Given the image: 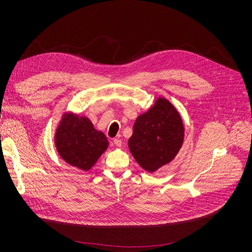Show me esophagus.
Listing matches in <instances>:
<instances>
[{"instance_id": "1", "label": "esophagus", "mask_w": 252, "mask_h": 252, "mask_svg": "<svg viewBox=\"0 0 252 252\" xmlns=\"http://www.w3.org/2000/svg\"><path fill=\"white\" fill-rule=\"evenodd\" d=\"M114 145L116 147H122V145H123V142H122V140H119V139H114Z\"/></svg>"}]
</instances>
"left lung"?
<instances>
[{"label":"left lung","mask_w":252,"mask_h":252,"mask_svg":"<svg viewBox=\"0 0 252 252\" xmlns=\"http://www.w3.org/2000/svg\"><path fill=\"white\" fill-rule=\"evenodd\" d=\"M184 137L180 112L167 99L158 97L152 107L137 117L128 149L143 169L155 173L175 159Z\"/></svg>","instance_id":"obj_1"}]
</instances>
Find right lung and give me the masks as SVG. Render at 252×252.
Returning <instances> with one entry per match:
<instances>
[{
	"label": "right lung",
	"mask_w": 252,
	"mask_h": 252,
	"mask_svg": "<svg viewBox=\"0 0 252 252\" xmlns=\"http://www.w3.org/2000/svg\"><path fill=\"white\" fill-rule=\"evenodd\" d=\"M55 147L68 164L88 171L107 150L108 140L87 116L64 112L54 136Z\"/></svg>",
	"instance_id": "right-lung-1"
}]
</instances>
